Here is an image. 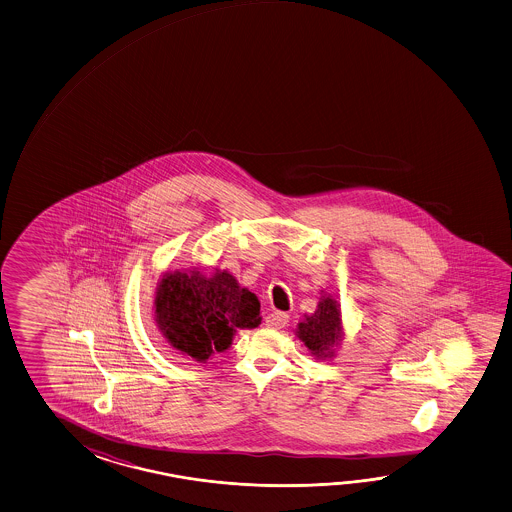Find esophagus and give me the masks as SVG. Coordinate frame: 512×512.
<instances>
[{
	"label": "esophagus",
	"mask_w": 512,
	"mask_h": 512,
	"mask_svg": "<svg viewBox=\"0 0 512 512\" xmlns=\"http://www.w3.org/2000/svg\"><path fill=\"white\" fill-rule=\"evenodd\" d=\"M265 323L269 328H285L290 323V316L287 312H270L269 316L265 317Z\"/></svg>",
	"instance_id": "1"
}]
</instances>
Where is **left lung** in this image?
Instances as JSON below:
<instances>
[{
  "mask_svg": "<svg viewBox=\"0 0 512 512\" xmlns=\"http://www.w3.org/2000/svg\"><path fill=\"white\" fill-rule=\"evenodd\" d=\"M299 337L316 357H326L341 335V314L334 299L325 298L316 312L299 323Z\"/></svg>",
  "mask_w": 512,
  "mask_h": 512,
  "instance_id": "1",
  "label": "left lung"
}]
</instances>
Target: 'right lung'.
<instances>
[{
    "label": "right lung",
    "mask_w": 512,
    "mask_h": 512,
    "mask_svg": "<svg viewBox=\"0 0 512 512\" xmlns=\"http://www.w3.org/2000/svg\"><path fill=\"white\" fill-rule=\"evenodd\" d=\"M155 314L173 348L196 361L223 352L236 328L260 325V301L229 272L205 278L193 270L166 274L158 285Z\"/></svg>",
    "instance_id": "1"
}]
</instances>
